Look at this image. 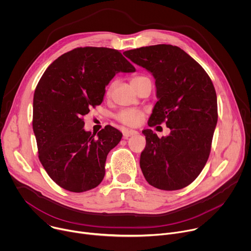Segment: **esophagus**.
<instances>
[{
	"instance_id": "esophagus-1",
	"label": "esophagus",
	"mask_w": 251,
	"mask_h": 251,
	"mask_svg": "<svg viewBox=\"0 0 251 251\" xmlns=\"http://www.w3.org/2000/svg\"><path fill=\"white\" fill-rule=\"evenodd\" d=\"M137 134H138V132L135 131V130H125L123 132V137L125 139H127L128 137H131V136H134V135H137Z\"/></svg>"
}]
</instances>
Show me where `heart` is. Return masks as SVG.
<instances>
[{"mask_svg":"<svg viewBox=\"0 0 251 251\" xmlns=\"http://www.w3.org/2000/svg\"><path fill=\"white\" fill-rule=\"evenodd\" d=\"M145 79H149L146 76H143V75H138L135 76L131 79V84L132 86H134L135 84H137L138 82L142 81V80H145ZM115 82H111L108 87H107L106 90V94L107 95H110L113 88H114ZM146 115V111L145 110H142V109H136V108H130V109H124L121 110L117 115H116V119L121 122L124 125L130 126V127H136L138 126L141 121L143 120V118L145 117Z\"/></svg>","mask_w":251,"mask_h":251,"instance_id":"obj_1","label":"heart"}]
</instances>
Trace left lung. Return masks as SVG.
Returning <instances> with one entry per match:
<instances>
[{"label":"left lung","mask_w":251,"mask_h":251,"mask_svg":"<svg viewBox=\"0 0 251 251\" xmlns=\"http://www.w3.org/2000/svg\"><path fill=\"white\" fill-rule=\"evenodd\" d=\"M134 63L154 75L158 101L148 125L171 129L161 139L151 130L141 153L146 181L164 191L192 184L208 159L218 122V100L205 70L186 51L172 45H156L125 51Z\"/></svg>","instance_id":"1"}]
</instances>
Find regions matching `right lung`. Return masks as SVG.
<instances>
[{
    "label": "right lung",
    "mask_w": 251,
    "mask_h": 251,
    "mask_svg": "<svg viewBox=\"0 0 251 251\" xmlns=\"http://www.w3.org/2000/svg\"><path fill=\"white\" fill-rule=\"evenodd\" d=\"M135 70L117 50L85 47L60 55L41 77L33 95L32 129L39 159L62 189L82 193L102 182L107 155L122 133L107 125L95 137L83 129V116L102 103L105 86L116 74Z\"/></svg>",
    "instance_id": "obj_1"
}]
</instances>
